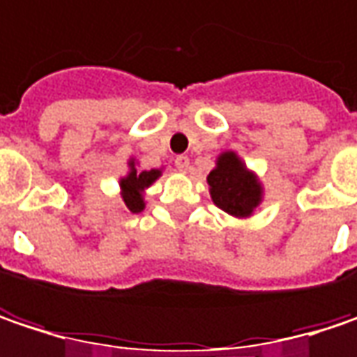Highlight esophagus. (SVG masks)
<instances>
[{
	"instance_id": "obj_1",
	"label": "esophagus",
	"mask_w": 357,
	"mask_h": 357,
	"mask_svg": "<svg viewBox=\"0 0 357 357\" xmlns=\"http://www.w3.org/2000/svg\"><path fill=\"white\" fill-rule=\"evenodd\" d=\"M176 167H178L181 174H185V172L190 169V157H185V155L176 157Z\"/></svg>"
}]
</instances>
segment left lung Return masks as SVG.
Segmentation results:
<instances>
[{
    "label": "left lung",
    "mask_w": 357,
    "mask_h": 357,
    "mask_svg": "<svg viewBox=\"0 0 357 357\" xmlns=\"http://www.w3.org/2000/svg\"><path fill=\"white\" fill-rule=\"evenodd\" d=\"M206 179L212 202L231 216H251L261 202V183L233 151H227L216 159V167Z\"/></svg>",
    "instance_id": "left-lung-1"
}]
</instances>
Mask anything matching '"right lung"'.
Here are the masks:
<instances>
[{
    "label": "right lung",
    "mask_w": 357,
    "mask_h": 357,
    "mask_svg": "<svg viewBox=\"0 0 357 357\" xmlns=\"http://www.w3.org/2000/svg\"><path fill=\"white\" fill-rule=\"evenodd\" d=\"M130 172L126 178L120 179V188H122V200L124 206L130 212H141L145 208V200H143V192L161 176L159 169H151V172H139L135 167V161H128Z\"/></svg>",
    "instance_id": "right-lung-1"
}]
</instances>
